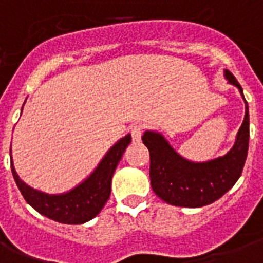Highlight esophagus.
<instances>
[{"label": "esophagus", "mask_w": 263, "mask_h": 263, "mask_svg": "<svg viewBox=\"0 0 263 263\" xmlns=\"http://www.w3.org/2000/svg\"><path fill=\"white\" fill-rule=\"evenodd\" d=\"M142 132H143V127L140 124H135L131 127V136L132 142H139L140 136H142Z\"/></svg>", "instance_id": "esophagus-1"}]
</instances>
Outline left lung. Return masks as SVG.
Wrapping results in <instances>:
<instances>
[{
  "label": "left lung",
  "instance_id": "1",
  "mask_svg": "<svg viewBox=\"0 0 263 263\" xmlns=\"http://www.w3.org/2000/svg\"><path fill=\"white\" fill-rule=\"evenodd\" d=\"M225 78L243 88L236 78L225 69ZM236 142L224 157L206 162H192L180 156L160 132L146 131L142 136L150 153V180L153 191L166 203L180 208H202L220 199L240 177L249 152L250 117L249 105Z\"/></svg>",
  "mask_w": 263,
  "mask_h": 263
}]
</instances>
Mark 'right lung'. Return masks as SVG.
I'll return each instance as SVG.
<instances>
[{
	"mask_svg": "<svg viewBox=\"0 0 263 263\" xmlns=\"http://www.w3.org/2000/svg\"><path fill=\"white\" fill-rule=\"evenodd\" d=\"M129 143H131V135L128 134L109 148V152L101 160L94 172L83 183H80L79 185L72 188L71 191L64 194L50 195L27 185L14 171L12 157H10L12 175L27 203L32 206L42 216L61 224H84L92 220L102 210L109 199L111 177ZM10 152H12V146H10Z\"/></svg>",
	"mask_w": 263,
	"mask_h": 263,
	"instance_id": "obj_1",
	"label": "right lung"
}]
</instances>
